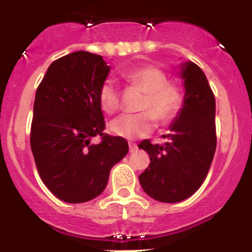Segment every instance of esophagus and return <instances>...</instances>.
Listing matches in <instances>:
<instances>
[{"mask_svg": "<svg viewBox=\"0 0 252 252\" xmlns=\"http://www.w3.org/2000/svg\"><path fill=\"white\" fill-rule=\"evenodd\" d=\"M128 146H130V153H133V151L137 150L136 144H132V142H130V144H128Z\"/></svg>", "mask_w": 252, "mask_h": 252, "instance_id": "esophagus-1", "label": "esophagus"}]
</instances>
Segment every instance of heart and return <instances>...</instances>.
Segmentation results:
<instances>
[{
	"mask_svg": "<svg viewBox=\"0 0 252 252\" xmlns=\"http://www.w3.org/2000/svg\"><path fill=\"white\" fill-rule=\"evenodd\" d=\"M127 82L141 87L146 92L140 113H124L108 125L112 133L125 139L146 136L160 122L173 120L182 107V93L177 87L168 83V77L161 69L154 65L133 68L124 73ZM98 102L103 112L112 115L120 107L119 88L115 81L106 79L98 93Z\"/></svg>",
	"mask_w": 252,
	"mask_h": 252,
	"instance_id": "b5f03b06",
	"label": "heart"
}]
</instances>
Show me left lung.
<instances>
[{"instance_id": "left-lung-1", "label": "left lung", "mask_w": 252, "mask_h": 252, "mask_svg": "<svg viewBox=\"0 0 252 252\" xmlns=\"http://www.w3.org/2000/svg\"><path fill=\"white\" fill-rule=\"evenodd\" d=\"M183 106L169 126L164 145L144 140L139 148L150 157V165L139 175L144 192L164 203L182 202L203 184L216 151V101L207 77L193 62H183Z\"/></svg>"}]
</instances>
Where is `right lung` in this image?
I'll list each match as a JSON object with an SVG mask.
<instances>
[{"mask_svg":"<svg viewBox=\"0 0 252 252\" xmlns=\"http://www.w3.org/2000/svg\"><path fill=\"white\" fill-rule=\"evenodd\" d=\"M110 69L101 55L74 51L50 64L36 90L31 151L46 188L66 203L98 197L128 153L124 137L103 133L98 93Z\"/></svg>","mask_w":252,"mask_h":252,"instance_id":"add662e5","label":"right lung"}]
</instances>
